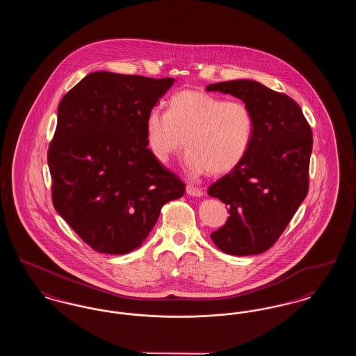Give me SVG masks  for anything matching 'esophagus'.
Returning a JSON list of instances; mask_svg holds the SVG:
<instances>
[{
  "label": "esophagus",
  "mask_w": 356,
  "mask_h": 356,
  "mask_svg": "<svg viewBox=\"0 0 356 356\" xmlns=\"http://www.w3.org/2000/svg\"><path fill=\"white\" fill-rule=\"evenodd\" d=\"M186 193L189 196H196V197H200L203 195V191L197 186H192V184H188L186 186Z\"/></svg>",
  "instance_id": "34e87169"
}]
</instances>
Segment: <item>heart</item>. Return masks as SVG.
<instances>
[{
    "mask_svg": "<svg viewBox=\"0 0 356 356\" xmlns=\"http://www.w3.org/2000/svg\"><path fill=\"white\" fill-rule=\"evenodd\" d=\"M254 115L240 100H224L202 89H183L168 100L167 113L152 109L145 137L153 156L168 163L186 145V168L192 176H221L244 160L254 136Z\"/></svg>",
    "mask_w": 356,
    "mask_h": 356,
    "instance_id": "obj_1",
    "label": "heart"
}]
</instances>
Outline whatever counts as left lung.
Wrapping results in <instances>:
<instances>
[{
  "label": "left lung",
  "mask_w": 356,
  "mask_h": 356,
  "mask_svg": "<svg viewBox=\"0 0 356 356\" xmlns=\"http://www.w3.org/2000/svg\"><path fill=\"white\" fill-rule=\"evenodd\" d=\"M232 95L254 115V136L240 165L208 188L229 218L211 234L222 252L263 254L283 234L308 192L312 131L291 97L252 80L207 86Z\"/></svg>",
  "instance_id": "8db88e82"
}]
</instances>
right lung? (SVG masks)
I'll return each instance as SVG.
<instances>
[{
    "instance_id": "add662e5",
    "label": "right lung",
    "mask_w": 356,
    "mask_h": 356,
    "mask_svg": "<svg viewBox=\"0 0 356 356\" xmlns=\"http://www.w3.org/2000/svg\"><path fill=\"white\" fill-rule=\"evenodd\" d=\"M175 79L93 72L57 109L48 151L51 202L102 254H128L152 231L163 205L186 184L153 156L145 118Z\"/></svg>"
}]
</instances>
